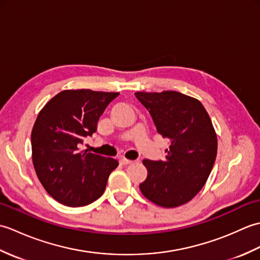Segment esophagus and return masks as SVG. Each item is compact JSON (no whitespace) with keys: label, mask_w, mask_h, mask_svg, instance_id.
Instances as JSON below:
<instances>
[{"label":"esophagus","mask_w":260,"mask_h":260,"mask_svg":"<svg viewBox=\"0 0 260 260\" xmlns=\"http://www.w3.org/2000/svg\"><path fill=\"white\" fill-rule=\"evenodd\" d=\"M119 162H120L121 165H128V164L133 163V161H132V159H127V158H120Z\"/></svg>","instance_id":"34e87169"}]
</instances>
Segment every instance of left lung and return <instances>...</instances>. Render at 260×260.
I'll use <instances>...</instances> for the list:
<instances>
[{
	"mask_svg": "<svg viewBox=\"0 0 260 260\" xmlns=\"http://www.w3.org/2000/svg\"><path fill=\"white\" fill-rule=\"evenodd\" d=\"M157 133L171 142L164 161L144 159L147 176L140 190L163 208L189 202L206 183L218 150L212 121L200 101L174 90L135 92Z\"/></svg>",
	"mask_w": 260,
	"mask_h": 260,
	"instance_id": "obj_1",
	"label": "left lung"
}]
</instances>
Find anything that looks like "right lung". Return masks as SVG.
Masks as SVG:
<instances>
[{
	"instance_id": "1",
	"label": "right lung",
	"mask_w": 260,
	"mask_h": 260,
	"mask_svg": "<svg viewBox=\"0 0 260 260\" xmlns=\"http://www.w3.org/2000/svg\"><path fill=\"white\" fill-rule=\"evenodd\" d=\"M118 92L62 90L49 101L33 125L32 162L39 181L54 200L84 207L101 198L118 162L79 146Z\"/></svg>"
}]
</instances>
